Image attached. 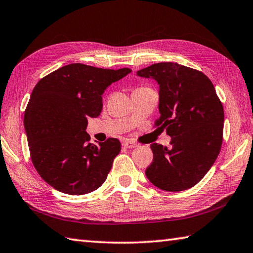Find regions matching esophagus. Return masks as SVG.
I'll use <instances>...</instances> for the list:
<instances>
[{
	"mask_svg": "<svg viewBox=\"0 0 253 253\" xmlns=\"http://www.w3.org/2000/svg\"><path fill=\"white\" fill-rule=\"evenodd\" d=\"M123 146L126 148H135V147H137V144L130 142V140H125V142L123 143Z\"/></svg>",
	"mask_w": 253,
	"mask_h": 253,
	"instance_id": "esophagus-1",
	"label": "esophagus"
}]
</instances>
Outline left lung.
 I'll list each match as a JSON object with an SVG mask.
<instances>
[{
	"instance_id": "8db88e82",
	"label": "left lung",
	"mask_w": 253,
	"mask_h": 253,
	"mask_svg": "<svg viewBox=\"0 0 253 253\" xmlns=\"http://www.w3.org/2000/svg\"><path fill=\"white\" fill-rule=\"evenodd\" d=\"M160 85L155 126L172 137L168 148L154 143L153 163L145 170L156 187L169 192L187 190L209 172L219 155L224 113L207 76L174 62L154 63L137 71Z\"/></svg>"
}]
</instances>
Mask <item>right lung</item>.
<instances>
[{
  "instance_id": "obj_1",
  "label": "right lung",
  "mask_w": 253,
  "mask_h": 253,
  "mask_svg": "<svg viewBox=\"0 0 253 253\" xmlns=\"http://www.w3.org/2000/svg\"><path fill=\"white\" fill-rule=\"evenodd\" d=\"M131 70L71 63L51 72L34 87L24 113V128L34 168L55 190L83 195L106 181L121 142L89 143L88 117L102 110L101 95Z\"/></svg>"
}]
</instances>
